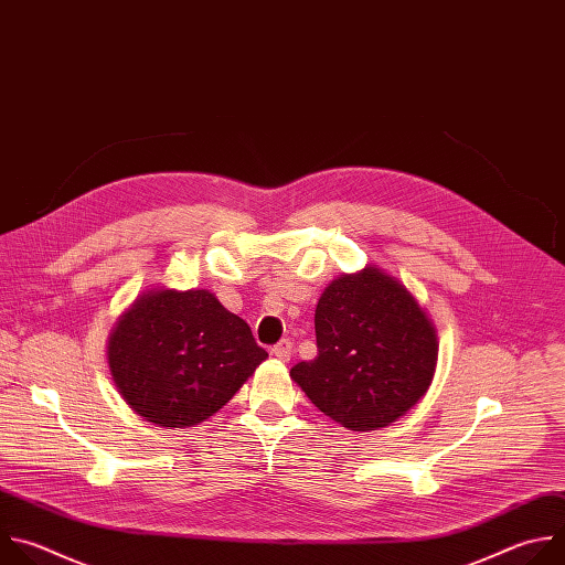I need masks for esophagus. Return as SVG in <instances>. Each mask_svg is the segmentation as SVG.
<instances>
[{
  "label": "esophagus",
  "instance_id": "34e87169",
  "mask_svg": "<svg viewBox=\"0 0 565 565\" xmlns=\"http://www.w3.org/2000/svg\"><path fill=\"white\" fill-rule=\"evenodd\" d=\"M291 341H289V338H282V341L278 343V345H274L271 348V356H276L278 361H282V363H287L289 359H291Z\"/></svg>",
  "mask_w": 565,
  "mask_h": 565
}]
</instances>
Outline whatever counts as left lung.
Masks as SVG:
<instances>
[{
	"instance_id": "left-lung-1",
	"label": "left lung",
	"mask_w": 565,
	"mask_h": 565,
	"mask_svg": "<svg viewBox=\"0 0 565 565\" xmlns=\"http://www.w3.org/2000/svg\"><path fill=\"white\" fill-rule=\"evenodd\" d=\"M318 356L291 379L331 420L354 431L385 427L427 392L436 329L396 278L365 267L327 285L316 305Z\"/></svg>"
}]
</instances>
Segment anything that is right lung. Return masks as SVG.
<instances>
[{
    "instance_id": "obj_1",
    "label": "right lung",
    "mask_w": 565,
    "mask_h": 565,
    "mask_svg": "<svg viewBox=\"0 0 565 565\" xmlns=\"http://www.w3.org/2000/svg\"><path fill=\"white\" fill-rule=\"evenodd\" d=\"M113 383L145 420L173 429L213 416L269 356L209 289H151L108 335Z\"/></svg>"
}]
</instances>
